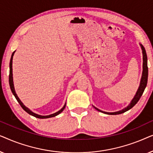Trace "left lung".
Masks as SVG:
<instances>
[{"label":"left lung","mask_w":153,"mask_h":153,"mask_svg":"<svg viewBox=\"0 0 153 153\" xmlns=\"http://www.w3.org/2000/svg\"><path fill=\"white\" fill-rule=\"evenodd\" d=\"M140 46H141V49H142V53H143V72H142V76H141V82H140V85L139 88H138L137 93L134 95V97L131 100L130 104H129L127 107H125L123 108V109L118 111L116 112H105V111H102L98 109L97 108H96L94 106V108H95L96 110H97L98 111H100L102 113H104V114H108V115H118V114H123V113H125L127 111H128L129 109H131V108L133 107L136 104L139 102V100L140 98H141V95H143L144 90H145L146 85H147V82H148V58H147V54H146V49L145 48L143 47V46L140 44Z\"/></svg>","instance_id":"left-lung-1"}]
</instances>
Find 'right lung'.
<instances>
[{"label":"right lung","instance_id":"1","mask_svg":"<svg viewBox=\"0 0 153 153\" xmlns=\"http://www.w3.org/2000/svg\"><path fill=\"white\" fill-rule=\"evenodd\" d=\"M14 52H15V51H14L13 53H12V56H11V59H10V75H9V83H10V89H11L12 91V93H13V95H14V97H15V98L16 99V100H17V102L19 103V104L21 105V106H22L23 109H24L25 111L28 113V114L31 115V116H34L35 117V118H51V117H54V116H58V114H60V113H61L62 111L64 110V108H65V106H66V103L65 104L63 107H62L61 109H60V111H57L56 113H54V114H51V115H49V116H40V115H38V114H35V113H33V111H31L28 108H27L26 106L24 105V104L22 103V101H21L19 98V97L17 96V95H16V92H15V90H14V83H13V76H12V59H13V56L14 54Z\"/></svg>","mask_w":153,"mask_h":153}]
</instances>
